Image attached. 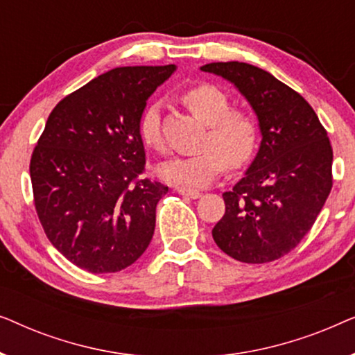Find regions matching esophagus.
Listing matches in <instances>:
<instances>
[{"mask_svg":"<svg viewBox=\"0 0 355 355\" xmlns=\"http://www.w3.org/2000/svg\"><path fill=\"white\" fill-rule=\"evenodd\" d=\"M176 192L181 193V196H184V197L193 198V200L202 196V192L197 191V189H187V187H176Z\"/></svg>","mask_w":355,"mask_h":355,"instance_id":"obj_1","label":"esophagus"}]
</instances>
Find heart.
<instances>
[{"label":"heart","mask_w":355,"mask_h":355,"mask_svg":"<svg viewBox=\"0 0 355 355\" xmlns=\"http://www.w3.org/2000/svg\"><path fill=\"white\" fill-rule=\"evenodd\" d=\"M184 105L207 124L202 148L187 157H174L158 164V176L174 186L200 187L210 184L232 166L247 163L255 152L259 129L254 116L244 110L230 108V96L211 84H198L182 94ZM139 132L144 144L155 150L163 148L159 105L152 103L140 118Z\"/></svg>","instance_id":"obj_1"}]
</instances>
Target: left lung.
Listing matches in <instances>:
<instances>
[{
  "instance_id": "1",
  "label": "left lung",
  "mask_w": 355,
  "mask_h": 355,
  "mask_svg": "<svg viewBox=\"0 0 355 355\" xmlns=\"http://www.w3.org/2000/svg\"><path fill=\"white\" fill-rule=\"evenodd\" d=\"M231 82L259 119L261 142L232 191L211 234L216 245L244 263L289 254L317 220L333 186V150L307 101L283 82L247 62L202 66Z\"/></svg>"
}]
</instances>
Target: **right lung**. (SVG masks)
<instances>
[{"label":"right lung","instance_id":"1","mask_svg":"<svg viewBox=\"0 0 355 355\" xmlns=\"http://www.w3.org/2000/svg\"><path fill=\"white\" fill-rule=\"evenodd\" d=\"M176 66L116 67L48 116L31 159L38 220L53 245L90 273H116L147 250L168 187L139 179L147 100Z\"/></svg>","mask_w":355,"mask_h":355}]
</instances>
